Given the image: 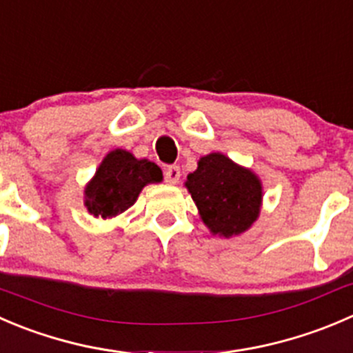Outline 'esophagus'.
I'll return each instance as SVG.
<instances>
[{"label": "esophagus", "mask_w": 353, "mask_h": 353, "mask_svg": "<svg viewBox=\"0 0 353 353\" xmlns=\"http://www.w3.org/2000/svg\"><path fill=\"white\" fill-rule=\"evenodd\" d=\"M165 181L169 184H176L179 183V177H181V169L177 165H169L165 169Z\"/></svg>", "instance_id": "34e87169"}]
</instances>
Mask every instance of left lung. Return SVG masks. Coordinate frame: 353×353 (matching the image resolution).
<instances>
[{
	"label": "left lung",
	"instance_id": "8db88e82",
	"mask_svg": "<svg viewBox=\"0 0 353 353\" xmlns=\"http://www.w3.org/2000/svg\"><path fill=\"white\" fill-rule=\"evenodd\" d=\"M184 186L214 236H239L259 219L263 200L262 181L252 169L239 165L224 153L201 157L196 170L188 174Z\"/></svg>",
	"mask_w": 353,
	"mask_h": 353
}]
</instances>
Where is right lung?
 I'll return each mask as SVG.
<instances>
[{
    "mask_svg": "<svg viewBox=\"0 0 353 353\" xmlns=\"http://www.w3.org/2000/svg\"><path fill=\"white\" fill-rule=\"evenodd\" d=\"M162 181V169L157 163L115 148L105 155L85 184L84 205L93 217L114 219L136 203L143 188Z\"/></svg>",
    "mask_w": 353,
    "mask_h": 353,
    "instance_id": "add662e5",
    "label": "right lung"
}]
</instances>
